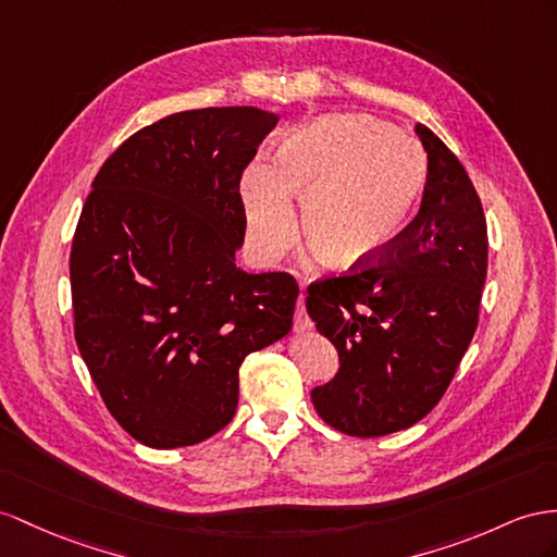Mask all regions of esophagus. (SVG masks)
<instances>
[{"mask_svg": "<svg viewBox=\"0 0 557 557\" xmlns=\"http://www.w3.org/2000/svg\"><path fill=\"white\" fill-rule=\"evenodd\" d=\"M310 326L308 315H306V287H301V294H298L296 301V315H294V332H306Z\"/></svg>", "mask_w": 557, "mask_h": 557, "instance_id": "1", "label": "esophagus"}]
</instances>
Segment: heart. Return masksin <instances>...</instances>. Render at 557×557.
Instances as JSON below:
<instances>
[{"instance_id":"obj_1","label":"heart","mask_w":557,"mask_h":557,"mask_svg":"<svg viewBox=\"0 0 557 557\" xmlns=\"http://www.w3.org/2000/svg\"><path fill=\"white\" fill-rule=\"evenodd\" d=\"M414 138L372 115L322 117L282 140L275 164L256 160L242 176L249 242L263 259L292 245V197L324 263L350 268L388 251L414 219L425 185Z\"/></svg>"}]
</instances>
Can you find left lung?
<instances>
[{
	"instance_id": "left-lung-1",
	"label": "left lung",
	"mask_w": 557,
	"mask_h": 557,
	"mask_svg": "<svg viewBox=\"0 0 557 557\" xmlns=\"http://www.w3.org/2000/svg\"><path fill=\"white\" fill-rule=\"evenodd\" d=\"M428 174L417 219L374 263L312 282L306 310L341 367L310 397L324 423L379 437L421 421L478 330L487 221L463 164L417 124Z\"/></svg>"
}]
</instances>
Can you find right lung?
I'll return each instance as SVG.
<instances>
[{"instance_id":"right-lung-1","label":"right lung","mask_w":557,"mask_h":557,"mask_svg":"<svg viewBox=\"0 0 557 557\" xmlns=\"http://www.w3.org/2000/svg\"><path fill=\"white\" fill-rule=\"evenodd\" d=\"M277 120L251 106L176 112L126 138L84 202L75 341L110 414L152 449L231 423L239 364L292 330L296 280L235 265L239 181Z\"/></svg>"}]
</instances>
